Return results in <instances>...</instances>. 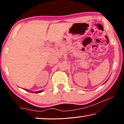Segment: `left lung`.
<instances>
[{
  "instance_id": "left-lung-1",
  "label": "left lung",
  "mask_w": 124,
  "mask_h": 124,
  "mask_svg": "<svg viewBox=\"0 0 124 124\" xmlns=\"http://www.w3.org/2000/svg\"><path fill=\"white\" fill-rule=\"evenodd\" d=\"M107 81H106V82H105V83H106V82H107ZM105 83H104V84H105Z\"/></svg>"
}]
</instances>
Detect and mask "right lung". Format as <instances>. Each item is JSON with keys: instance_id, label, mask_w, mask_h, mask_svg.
<instances>
[{"instance_id": "obj_1", "label": "right lung", "mask_w": 124, "mask_h": 124, "mask_svg": "<svg viewBox=\"0 0 124 124\" xmlns=\"http://www.w3.org/2000/svg\"><path fill=\"white\" fill-rule=\"evenodd\" d=\"M24 90H26V91H28V92H32V93H40V92H43V91H44V90H40V91H35V92H34V91H29V90H27V89H24Z\"/></svg>"}]
</instances>
